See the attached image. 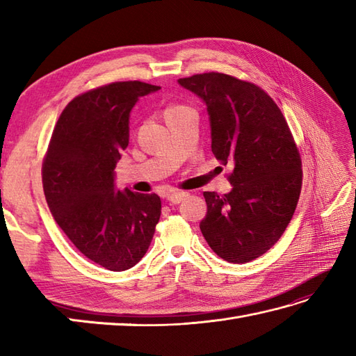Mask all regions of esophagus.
<instances>
[{"label": "esophagus", "mask_w": 356, "mask_h": 356, "mask_svg": "<svg viewBox=\"0 0 356 356\" xmlns=\"http://www.w3.org/2000/svg\"><path fill=\"white\" fill-rule=\"evenodd\" d=\"M186 195H188V194L184 193V191H171V193L166 194V200L176 205V203L182 202V200L186 197Z\"/></svg>", "instance_id": "esophagus-1"}]
</instances>
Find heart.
<instances>
[{"label": "heart", "instance_id": "heart-1", "mask_svg": "<svg viewBox=\"0 0 356 356\" xmlns=\"http://www.w3.org/2000/svg\"><path fill=\"white\" fill-rule=\"evenodd\" d=\"M176 108H179V107H177V105H171V107H168V108H166V111H165V113H168V111H172V110H176Z\"/></svg>", "mask_w": 356, "mask_h": 356}]
</instances>
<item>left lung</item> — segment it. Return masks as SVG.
<instances>
[{
	"label": "left lung",
	"instance_id": "1",
	"mask_svg": "<svg viewBox=\"0 0 356 356\" xmlns=\"http://www.w3.org/2000/svg\"><path fill=\"white\" fill-rule=\"evenodd\" d=\"M177 82L207 105L211 149L234 166L228 194L203 193L208 211L200 231L220 259L251 261L283 236L298 203L303 172L289 127L251 82L214 72Z\"/></svg>",
	"mask_w": 356,
	"mask_h": 356
}]
</instances>
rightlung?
<instances>
[{
	"instance_id": "add662e5",
	"label": "right lung",
	"mask_w": 356,
	"mask_h": 356,
	"mask_svg": "<svg viewBox=\"0 0 356 356\" xmlns=\"http://www.w3.org/2000/svg\"><path fill=\"white\" fill-rule=\"evenodd\" d=\"M161 87L113 82L74 97L59 116L42 165L47 205L87 259L127 270L148 251L161 197L116 188V163L130 140V113Z\"/></svg>"
}]
</instances>
